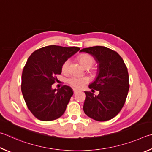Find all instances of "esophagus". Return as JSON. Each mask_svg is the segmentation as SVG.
<instances>
[{"mask_svg":"<svg viewBox=\"0 0 152 152\" xmlns=\"http://www.w3.org/2000/svg\"><path fill=\"white\" fill-rule=\"evenodd\" d=\"M78 91H79L78 90H76V89H73V93H74V94H77V93Z\"/></svg>","mask_w":152,"mask_h":152,"instance_id":"esophagus-1","label":"esophagus"}]
</instances>
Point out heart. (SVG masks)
<instances>
[{
    "mask_svg": "<svg viewBox=\"0 0 152 152\" xmlns=\"http://www.w3.org/2000/svg\"><path fill=\"white\" fill-rule=\"evenodd\" d=\"M79 63L81 65L84 66L86 69H89L94 64V59L91 56L87 54H83L79 56ZM71 61L70 59H66L63 63L61 65V71L63 73L66 74L69 73V66H70ZM89 81V79L87 77H82V76H77L73 75L66 79V82L68 84L70 85L71 87H73L75 89H81L86 86L87 83H88Z\"/></svg>",
    "mask_w": 152,
    "mask_h": 152,
    "instance_id": "heart-1",
    "label": "heart"
}]
</instances>
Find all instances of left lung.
Wrapping results in <instances>:
<instances>
[{
	"label": "left lung",
	"instance_id": "8db88e82",
	"mask_svg": "<svg viewBox=\"0 0 152 152\" xmlns=\"http://www.w3.org/2000/svg\"><path fill=\"white\" fill-rule=\"evenodd\" d=\"M80 51L91 54L98 63L96 79L89 87L93 92L96 90L100 93L96 96L85 91L84 112L98 121L110 120L120 112L126 102L129 88L127 66L118 53L107 47H91Z\"/></svg>",
	"mask_w": 152,
	"mask_h": 152
}]
</instances>
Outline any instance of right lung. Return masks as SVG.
I'll return each mask as SVG.
<instances>
[{
	"label": "right lung",
	"instance_id": "obj_1",
	"mask_svg": "<svg viewBox=\"0 0 152 152\" xmlns=\"http://www.w3.org/2000/svg\"><path fill=\"white\" fill-rule=\"evenodd\" d=\"M79 50L49 45L34 50L28 57L23 70L21 91L28 110L39 120H55L65 113L73 95L72 89L63 86L57 90L51 86L58 81L63 63Z\"/></svg>",
	"mask_w": 152,
	"mask_h": 152
}]
</instances>
